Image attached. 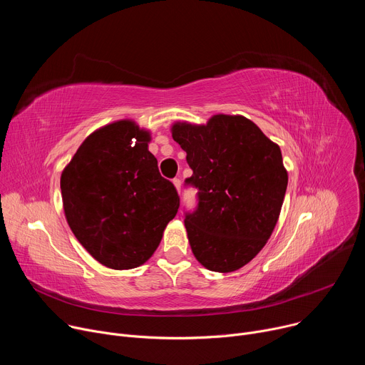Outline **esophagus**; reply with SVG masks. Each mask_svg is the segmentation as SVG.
<instances>
[{
	"mask_svg": "<svg viewBox=\"0 0 365 365\" xmlns=\"http://www.w3.org/2000/svg\"><path fill=\"white\" fill-rule=\"evenodd\" d=\"M173 185H175L176 190L180 193V186H182V182H180V179H173Z\"/></svg>",
	"mask_w": 365,
	"mask_h": 365,
	"instance_id": "obj_1",
	"label": "esophagus"
}]
</instances>
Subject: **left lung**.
Wrapping results in <instances>:
<instances>
[{
	"label": "left lung",
	"instance_id": "left-lung-1",
	"mask_svg": "<svg viewBox=\"0 0 365 365\" xmlns=\"http://www.w3.org/2000/svg\"><path fill=\"white\" fill-rule=\"evenodd\" d=\"M197 206L185 227L197 262L211 272L241 269L269 241L283 205L287 172L280 147L242 115H214L206 125L176 123Z\"/></svg>",
	"mask_w": 365,
	"mask_h": 365
}]
</instances>
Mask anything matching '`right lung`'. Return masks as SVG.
<instances>
[{
	"instance_id": "1",
	"label": "right lung",
	"mask_w": 365,
	"mask_h": 365,
	"mask_svg": "<svg viewBox=\"0 0 365 365\" xmlns=\"http://www.w3.org/2000/svg\"><path fill=\"white\" fill-rule=\"evenodd\" d=\"M131 120L85 138L61 176L66 221L85 250L114 270L144 264L179 210V195Z\"/></svg>"
}]
</instances>
